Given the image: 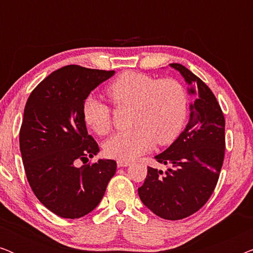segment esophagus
I'll use <instances>...</instances> for the list:
<instances>
[{
  "label": "esophagus",
  "mask_w": 253,
  "mask_h": 253,
  "mask_svg": "<svg viewBox=\"0 0 253 253\" xmlns=\"http://www.w3.org/2000/svg\"><path fill=\"white\" fill-rule=\"evenodd\" d=\"M131 164L130 162H126V161H121V160H117V167L119 168H122V167H127V166H130Z\"/></svg>",
  "instance_id": "34e87169"
}]
</instances>
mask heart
<instances>
[{"label": "heart", "instance_id": "1", "mask_svg": "<svg viewBox=\"0 0 253 253\" xmlns=\"http://www.w3.org/2000/svg\"><path fill=\"white\" fill-rule=\"evenodd\" d=\"M107 95L117 107L131 106L130 130L121 131L106 141L110 158L132 161L153 147L168 145L184 126L188 99L184 88L174 79H155L136 71H126L108 85ZM83 119L98 134L112 127V110L94 96L83 102Z\"/></svg>", "mask_w": 253, "mask_h": 253}]
</instances>
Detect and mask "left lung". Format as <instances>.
<instances>
[{
	"label": "left lung",
	"instance_id": "8db88e82",
	"mask_svg": "<svg viewBox=\"0 0 253 253\" xmlns=\"http://www.w3.org/2000/svg\"><path fill=\"white\" fill-rule=\"evenodd\" d=\"M196 100L190 103L185 129L162 153L155 155L166 171L147 167L138 195L145 206L166 220H181L196 213L210 199L224 158V116L213 92L184 65L171 63Z\"/></svg>",
	"mask_w": 253,
	"mask_h": 253
}]
</instances>
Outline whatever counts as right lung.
Segmentation results:
<instances>
[{
    "instance_id": "1",
    "label": "right lung",
    "mask_w": 253,
    "mask_h": 253,
    "mask_svg": "<svg viewBox=\"0 0 253 253\" xmlns=\"http://www.w3.org/2000/svg\"><path fill=\"white\" fill-rule=\"evenodd\" d=\"M115 71L67 65L43 79L24 109L19 147L27 181L48 210L78 219L92 212L115 175L116 161L99 159L77 167L99 153L83 119V102Z\"/></svg>"
}]
</instances>
